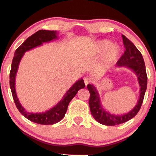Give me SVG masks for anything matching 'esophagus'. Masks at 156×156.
Masks as SVG:
<instances>
[{
    "instance_id": "34e87169",
    "label": "esophagus",
    "mask_w": 156,
    "mask_h": 156,
    "mask_svg": "<svg viewBox=\"0 0 156 156\" xmlns=\"http://www.w3.org/2000/svg\"><path fill=\"white\" fill-rule=\"evenodd\" d=\"M91 80H92L91 78H90V77H85L84 78V83H85V85L87 86L88 84H89V83H91Z\"/></svg>"
}]
</instances>
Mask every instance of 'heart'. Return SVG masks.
<instances>
[{"label":"heart","mask_w":156,"mask_h":156,"mask_svg":"<svg viewBox=\"0 0 156 156\" xmlns=\"http://www.w3.org/2000/svg\"><path fill=\"white\" fill-rule=\"evenodd\" d=\"M93 52L97 56H101V63L104 67H108L118 59L121 52V48L118 44H113L112 41L103 39L99 41L94 45Z\"/></svg>","instance_id":"1"}]
</instances>
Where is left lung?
Returning <instances> with one entry per match:
<instances>
[{
    "label": "left lung",
    "mask_w": 156,
    "mask_h": 156,
    "mask_svg": "<svg viewBox=\"0 0 156 156\" xmlns=\"http://www.w3.org/2000/svg\"><path fill=\"white\" fill-rule=\"evenodd\" d=\"M122 38L125 50L124 54L120 58L116 65L118 67L125 66L131 69L137 76L139 85L140 86V90H139L140 94L136 106L129 112L125 114H112L104 109L103 106L101 105L99 94L95 86L90 84H88L87 86L90 93L89 106L93 118L98 122L108 126L122 124L128 121L137 114L142 104L146 87H147V75H146L145 63L142 55L136 48V46L124 35H122Z\"/></svg>",
    "instance_id": "8db88e82"
}]
</instances>
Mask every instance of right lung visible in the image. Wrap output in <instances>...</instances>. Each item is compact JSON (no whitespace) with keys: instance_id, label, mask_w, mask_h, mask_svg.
Segmentation results:
<instances>
[{"instance_id":"1","label":"right lung","mask_w":156,"mask_h":156,"mask_svg":"<svg viewBox=\"0 0 156 156\" xmlns=\"http://www.w3.org/2000/svg\"><path fill=\"white\" fill-rule=\"evenodd\" d=\"M57 31H47L40 30L34 34L29 37L17 50H16L14 57L12 62L11 70L10 73V86L15 105L22 115L29 120L30 121L38 123L41 125H53L59 122L63 119L66 114L68 106L71 99L76 96L78 90L85 87L83 79L76 81L71 86L62 97V99L56 104L54 107L49 109L45 112L32 113L28 112L22 106L19 101L15 90V79L17 75L19 65L20 61L24 56V53L31 49L43 45V43H50L55 39L58 38Z\"/></svg>"}]
</instances>
